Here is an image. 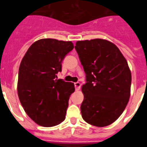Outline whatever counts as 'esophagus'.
<instances>
[{
    "mask_svg": "<svg viewBox=\"0 0 147 147\" xmlns=\"http://www.w3.org/2000/svg\"><path fill=\"white\" fill-rule=\"evenodd\" d=\"M75 84V90H79L81 87V84L80 82H75L74 83Z\"/></svg>",
    "mask_w": 147,
    "mask_h": 147,
    "instance_id": "34e87169",
    "label": "esophagus"
}]
</instances>
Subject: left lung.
<instances>
[{
  "label": "left lung",
  "instance_id": "obj_1",
  "mask_svg": "<svg viewBox=\"0 0 147 147\" xmlns=\"http://www.w3.org/2000/svg\"><path fill=\"white\" fill-rule=\"evenodd\" d=\"M75 48L86 74L82 86L83 119L96 127L116 121L129 102L131 75L117 47L102 39L78 41Z\"/></svg>",
  "mask_w": 147,
  "mask_h": 147
}]
</instances>
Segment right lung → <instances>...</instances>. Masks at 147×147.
<instances>
[{"label": "right lung", "instance_id": "obj_1", "mask_svg": "<svg viewBox=\"0 0 147 147\" xmlns=\"http://www.w3.org/2000/svg\"><path fill=\"white\" fill-rule=\"evenodd\" d=\"M73 48L70 41L41 39L29 47L20 63L19 100L29 117L39 125L53 127L65 119L75 86L56 78L63 59Z\"/></svg>", "mask_w": 147, "mask_h": 147}]
</instances>
